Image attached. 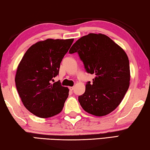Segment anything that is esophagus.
<instances>
[{
    "label": "esophagus",
    "mask_w": 150,
    "mask_h": 150,
    "mask_svg": "<svg viewBox=\"0 0 150 150\" xmlns=\"http://www.w3.org/2000/svg\"><path fill=\"white\" fill-rule=\"evenodd\" d=\"M74 88L73 86H70V87H69V89H70L71 91H72L74 90Z\"/></svg>",
    "instance_id": "34e87169"
}]
</instances>
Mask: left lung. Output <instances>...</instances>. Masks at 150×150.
Wrapping results in <instances>:
<instances>
[{"label":"left lung","instance_id":"obj_1","mask_svg":"<svg viewBox=\"0 0 150 150\" xmlns=\"http://www.w3.org/2000/svg\"><path fill=\"white\" fill-rule=\"evenodd\" d=\"M69 53H79L86 72L95 76L79 97L83 110L96 116L114 111L129 87V61L125 51L105 34L91 33L79 38Z\"/></svg>","mask_w":150,"mask_h":150}]
</instances>
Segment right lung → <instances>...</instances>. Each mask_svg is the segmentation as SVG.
Wrapping results in <instances>:
<instances>
[{"label": "right lung", "mask_w": 150, "mask_h": 150, "mask_svg": "<svg viewBox=\"0 0 150 150\" xmlns=\"http://www.w3.org/2000/svg\"><path fill=\"white\" fill-rule=\"evenodd\" d=\"M74 39H47L27 50L16 75V88L25 108L35 116L47 118L62 112L69 89L57 81L61 62Z\"/></svg>", "instance_id": "1"}]
</instances>
